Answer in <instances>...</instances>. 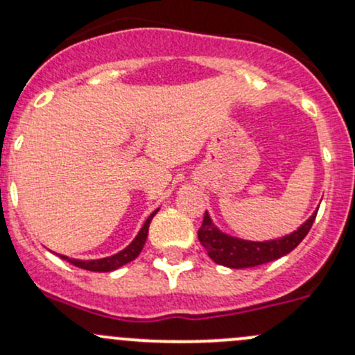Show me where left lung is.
<instances>
[{"label": "left lung", "mask_w": 355, "mask_h": 355, "mask_svg": "<svg viewBox=\"0 0 355 355\" xmlns=\"http://www.w3.org/2000/svg\"><path fill=\"white\" fill-rule=\"evenodd\" d=\"M317 212L318 210H315L310 219L291 234L282 237V239L264 241V243L237 239V237L224 234L212 224L209 214L205 212L204 220L198 229V241L207 251L210 259L216 261L217 264H222V266L234 268V270L259 266V264L270 263V261L282 258V256L293 251L309 234Z\"/></svg>", "instance_id": "1"}]
</instances>
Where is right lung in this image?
<instances>
[{
	"label": "right lung",
	"mask_w": 355,
	"mask_h": 355,
	"mask_svg": "<svg viewBox=\"0 0 355 355\" xmlns=\"http://www.w3.org/2000/svg\"><path fill=\"white\" fill-rule=\"evenodd\" d=\"M157 212H158V209L155 210V212L150 214V217H148L145 224H143L141 231H139L138 236L135 237L133 243H131L128 248H124L123 251H119L118 254H112V256H109V258L91 259V261L70 259V258H67V256H60V258L65 259V261H69V263L73 264V266L83 268V270H87V271L107 272V271L118 270V268L124 266V264L130 263V261H133L135 258H138V254H139V252H141V249H143V246H145V243H146L148 227H150V222H151V219H153L155 214H157Z\"/></svg>",
	"instance_id": "right-lung-1"
}]
</instances>
